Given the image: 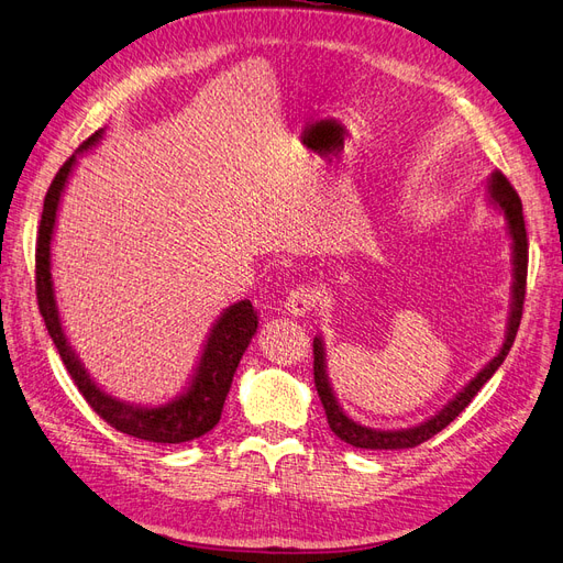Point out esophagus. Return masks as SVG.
Returning <instances> with one entry per match:
<instances>
[{
	"mask_svg": "<svg viewBox=\"0 0 563 563\" xmlns=\"http://www.w3.org/2000/svg\"><path fill=\"white\" fill-rule=\"evenodd\" d=\"M314 302H317V296H314L312 288L300 286V288H296V291L288 294V298H286V302H284V308H286L288 314L298 319V317L308 314V312L314 308Z\"/></svg>",
	"mask_w": 563,
	"mask_h": 563,
	"instance_id": "1",
	"label": "esophagus"
}]
</instances>
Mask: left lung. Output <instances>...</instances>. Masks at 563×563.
Wrapping results in <instances>:
<instances>
[{
	"label": "left lung",
	"mask_w": 563,
	"mask_h": 563,
	"mask_svg": "<svg viewBox=\"0 0 563 563\" xmlns=\"http://www.w3.org/2000/svg\"><path fill=\"white\" fill-rule=\"evenodd\" d=\"M484 195L488 207L496 211L505 220V230L509 236V263H512V284H509V310L505 321V335L503 343L493 360H488L474 378H470L463 387H460L453 399H449L444 406L439 408L434 416L422 420L411 428H397V430H378L368 428V424L356 422L345 413V408L340 406L331 378H329V366H327V345H323V338L314 335V385L319 391V399L323 404V411H327V420L331 432L343 439L345 444L354 449H371V451H391V449H413L422 441L432 439L437 432L446 428L460 413L465 411V406L474 399L476 391H479L493 373L500 368L505 356L515 343V335L521 321L523 310V294H526V269H528V242H526V225H523V213H521V199L515 192V187L503 174H490L484 183Z\"/></svg>",
	"instance_id": "1"
}]
</instances>
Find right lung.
Instances as JSON below:
<instances>
[{"instance_id":"add662e5","label":"right lung","mask_w":563,"mask_h":563,"mask_svg":"<svg viewBox=\"0 0 563 563\" xmlns=\"http://www.w3.org/2000/svg\"><path fill=\"white\" fill-rule=\"evenodd\" d=\"M103 135L106 129L96 131L91 139L63 164L46 192L35 255L40 312L67 373H70L84 399L91 404V408L100 418L108 420L114 430L135 439L155 441V444H183V441H192L199 439L201 434L211 432L218 424L220 413H223V404L228 399V391L232 387L234 371L240 366L251 338L258 331V312L253 310L251 300L232 302L230 308L220 312V317L213 321V327L207 333V340H203L201 354L197 356V364L192 368V376L187 378V385L176 397L164 404H135L119 399L91 378V373L81 364L79 354L70 345V340H67L63 329L56 286L54 277H51V242H54L60 199L67 180H70L75 172L77 159L84 152L93 150L103 141Z\"/></svg>"}]
</instances>
